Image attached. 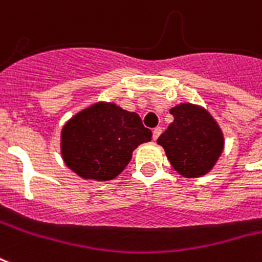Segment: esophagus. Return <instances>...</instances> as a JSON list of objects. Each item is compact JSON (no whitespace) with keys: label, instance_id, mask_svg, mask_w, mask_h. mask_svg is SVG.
<instances>
[{"label":"esophagus","instance_id":"1","mask_svg":"<svg viewBox=\"0 0 262 262\" xmlns=\"http://www.w3.org/2000/svg\"><path fill=\"white\" fill-rule=\"evenodd\" d=\"M161 132H162V129H161V127H156V129L152 130V139H154V140H157V139L160 137Z\"/></svg>","mask_w":262,"mask_h":262}]
</instances>
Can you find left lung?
Here are the masks:
<instances>
[{"label": "left lung", "mask_w": 262, "mask_h": 262, "mask_svg": "<svg viewBox=\"0 0 262 262\" xmlns=\"http://www.w3.org/2000/svg\"><path fill=\"white\" fill-rule=\"evenodd\" d=\"M173 122L157 143L170 165L185 178L210 172L224 150V135L212 116L201 106L180 104L170 110Z\"/></svg>", "instance_id": "left-lung-1"}]
</instances>
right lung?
<instances>
[{"mask_svg":"<svg viewBox=\"0 0 262 262\" xmlns=\"http://www.w3.org/2000/svg\"><path fill=\"white\" fill-rule=\"evenodd\" d=\"M151 136L136 112L112 102H98L63 126L62 158L84 179L111 180L125 169L133 150L150 141Z\"/></svg>","mask_w":262,"mask_h":262,"instance_id":"right-lung-1","label":"right lung"}]
</instances>
